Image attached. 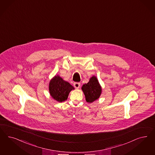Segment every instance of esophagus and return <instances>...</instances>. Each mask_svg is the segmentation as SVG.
<instances>
[{"label":"esophagus","instance_id":"obj_1","mask_svg":"<svg viewBox=\"0 0 155 155\" xmlns=\"http://www.w3.org/2000/svg\"><path fill=\"white\" fill-rule=\"evenodd\" d=\"M74 87H75L76 89H78V88L80 87V83H77V82H76V83H74Z\"/></svg>","mask_w":155,"mask_h":155}]
</instances>
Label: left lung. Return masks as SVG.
<instances>
[{"label": "left lung", "mask_w": 155, "mask_h": 155, "mask_svg": "<svg viewBox=\"0 0 155 155\" xmlns=\"http://www.w3.org/2000/svg\"><path fill=\"white\" fill-rule=\"evenodd\" d=\"M81 90L85 95L86 101L89 103L97 100L102 92L101 87L95 76H92L87 84L83 85Z\"/></svg>", "instance_id": "8db88e82"}]
</instances>
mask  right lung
Listing matches in <instances>:
<instances>
[{
  "label": "right lung",
  "mask_w": 155,
  "mask_h": 155,
  "mask_svg": "<svg viewBox=\"0 0 155 155\" xmlns=\"http://www.w3.org/2000/svg\"><path fill=\"white\" fill-rule=\"evenodd\" d=\"M48 88L51 96L60 103L67 100L70 92L75 89L72 85L59 75H55L50 80Z\"/></svg>",
  "instance_id": "obj_1"
}]
</instances>
